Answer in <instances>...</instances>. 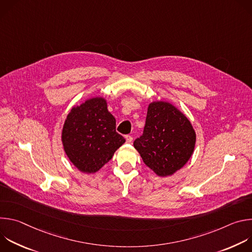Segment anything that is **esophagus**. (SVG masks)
Instances as JSON below:
<instances>
[{"label":"esophagus","mask_w":252,"mask_h":252,"mask_svg":"<svg viewBox=\"0 0 252 252\" xmlns=\"http://www.w3.org/2000/svg\"><path fill=\"white\" fill-rule=\"evenodd\" d=\"M126 143H131L132 137L130 135H126Z\"/></svg>","instance_id":"1"}]
</instances>
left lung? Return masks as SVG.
Here are the masks:
<instances>
[{
	"mask_svg": "<svg viewBox=\"0 0 252 252\" xmlns=\"http://www.w3.org/2000/svg\"><path fill=\"white\" fill-rule=\"evenodd\" d=\"M196 133L188 117L171 102L152 101L143 133L133 142L143 162L160 177L171 176L191 158Z\"/></svg>",
	"mask_w": 252,
	"mask_h": 252,
	"instance_id": "left-lung-1",
	"label": "left lung"
}]
</instances>
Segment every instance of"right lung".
Returning <instances> with one entry per match:
<instances>
[{
    "instance_id": "right-lung-1",
    "label": "right lung",
    "mask_w": 252,
    "mask_h": 252,
    "mask_svg": "<svg viewBox=\"0 0 252 252\" xmlns=\"http://www.w3.org/2000/svg\"><path fill=\"white\" fill-rule=\"evenodd\" d=\"M126 139L116 131V119L102 96L88 98L71 107L62 129L63 151L80 171L97 172Z\"/></svg>"
}]
</instances>
